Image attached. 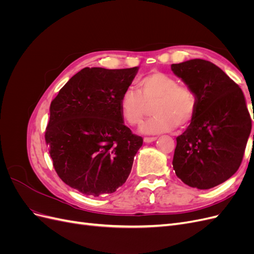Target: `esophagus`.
I'll list each match as a JSON object with an SVG mask.
<instances>
[{"mask_svg": "<svg viewBox=\"0 0 254 254\" xmlns=\"http://www.w3.org/2000/svg\"><path fill=\"white\" fill-rule=\"evenodd\" d=\"M157 140V136H146L144 137V142L145 143H151V142H155Z\"/></svg>", "mask_w": 254, "mask_h": 254, "instance_id": "34e87169", "label": "esophagus"}]
</instances>
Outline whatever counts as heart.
Listing matches in <instances>:
<instances>
[{"instance_id":"heart-1","label":"heart","mask_w":254,"mask_h":254,"mask_svg":"<svg viewBox=\"0 0 254 254\" xmlns=\"http://www.w3.org/2000/svg\"><path fill=\"white\" fill-rule=\"evenodd\" d=\"M140 91L128 88L120 98V111L129 125L139 126L153 105L155 118L142 127L146 133L157 134L173 130L177 125L186 127L194 120L197 96L186 84H179L173 75L153 71L139 80Z\"/></svg>"}]
</instances>
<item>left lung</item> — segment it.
<instances>
[{"label":"left lung","instance_id":"1","mask_svg":"<svg viewBox=\"0 0 254 254\" xmlns=\"http://www.w3.org/2000/svg\"><path fill=\"white\" fill-rule=\"evenodd\" d=\"M172 71L197 96L195 118L176 139L175 173L189 187L214 188L241 166L251 132L243 91L220 67L203 59L172 64Z\"/></svg>","mask_w":254,"mask_h":254}]
</instances>
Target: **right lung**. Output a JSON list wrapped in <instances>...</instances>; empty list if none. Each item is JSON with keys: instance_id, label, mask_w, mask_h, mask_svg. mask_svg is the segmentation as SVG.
I'll use <instances>...</instances> for the list:
<instances>
[{"instance_id": "right-lung-1", "label": "right lung", "mask_w": 254, "mask_h": 254, "mask_svg": "<svg viewBox=\"0 0 254 254\" xmlns=\"http://www.w3.org/2000/svg\"><path fill=\"white\" fill-rule=\"evenodd\" d=\"M137 70L84 67L51 103L45 142L54 168L83 195L114 193L131 172L143 139L125 126L120 98Z\"/></svg>"}]
</instances>
